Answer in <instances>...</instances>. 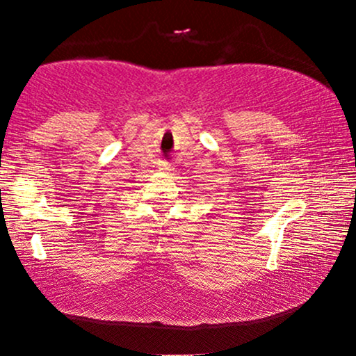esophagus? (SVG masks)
<instances>
[{
  "label": "esophagus",
  "instance_id": "1",
  "mask_svg": "<svg viewBox=\"0 0 356 356\" xmlns=\"http://www.w3.org/2000/svg\"><path fill=\"white\" fill-rule=\"evenodd\" d=\"M159 167H161V170H164V172H169V170L174 169V165L170 164V162H161Z\"/></svg>",
  "mask_w": 356,
  "mask_h": 356
}]
</instances>
